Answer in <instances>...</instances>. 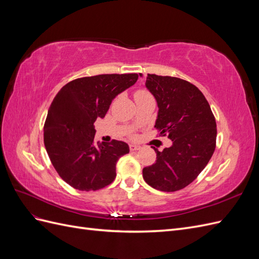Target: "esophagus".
Masks as SVG:
<instances>
[{"instance_id": "1", "label": "esophagus", "mask_w": 259, "mask_h": 259, "mask_svg": "<svg viewBox=\"0 0 259 259\" xmlns=\"http://www.w3.org/2000/svg\"><path fill=\"white\" fill-rule=\"evenodd\" d=\"M139 149H140V147L137 146V145H134V144L130 145V150L131 151H137V150H139Z\"/></svg>"}]
</instances>
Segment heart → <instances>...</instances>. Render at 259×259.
Returning <instances> with one entry per match:
<instances>
[{
  "instance_id": "heart-1",
  "label": "heart",
  "mask_w": 259,
  "mask_h": 259,
  "mask_svg": "<svg viewBox=\"0 0 259 259\" xmlns=\"http://www.w3.org/2000/svg\"><path fill=\"white\" fill-rule=\"evenodd\" d=\"M147 97H151L150 94L146 91H137L135 93V99H139V98H147Z\"/></svg>"
}]
</instances>
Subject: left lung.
I'll use <instances>...</instances> for the list:
<instances>
[{
    "label": "left lung",
    "instance_id": "8db88e82",
    "mask_svg": "<svg viewBox=\"0 0 259 259\" xmlns=\"http://www.w3.org/2000/svg\"><path fill=\"white\" fill-rule=\"evenodd\" d=\"M146 88L159 108L154 126L173 144L162 152L151 147L156 161L143 169V177L156 190L177 191L191 184L213 155L215 117L202 92L188 81L148 74Z\"/></svg>",
    "mask_w": 259,
    "mask_h": 259
}]
</instances>
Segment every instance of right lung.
<instances>
[{"label": "right lung", "instance_id": "1", "mask_svg": "<svg viewBox=\"0 0 259 259\" xmlns=\"http://www.w3.org/2000/svg\"><path fill=\"white\" fill-rule=\"evenodd\" d=\"M137 79V73L81 77L55 96L44 124V145L55 169L74 189L95 191L114 180L116 162L130 147L115 139L96 144L94 123Z\"/></svg>", "mask_w": 259, "mask_h": 259}]
</instances>
